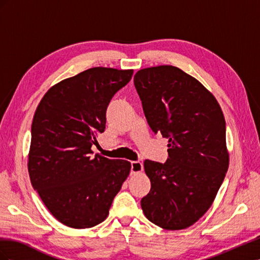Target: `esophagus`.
Masks as SVG:
<instances>
[{
	"mask_svg": "<svg viewBox=\"0 0 260 260\" xmlns=\"http://www.w3.org/2000/svg\"><path fill=\"white\" fill-rule=\"evenodd\" d=\"M143 170V165L141 161H132L131 162V172L132 174H139Z\"/></svg>",
	"mask_w": 260,
	"mask_h": 260,
	"instance_id": "34e87169",
	"label": "esophagus"
}]
</instances>
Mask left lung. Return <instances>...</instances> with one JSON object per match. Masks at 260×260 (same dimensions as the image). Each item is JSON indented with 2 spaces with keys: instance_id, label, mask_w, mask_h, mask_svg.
Returning <instances> with one entry per match:
<instances>
[{
  "instance_id": "left-lung-1",
  "label": "left lung",
  "mask_w": 260,
  "mask_h": 260,
  "mask_svg": "<svg viewBox=\"0 0 260 260\" xmlns=\"http://www.w3.org/2000/svg\"><path fill=\"white\" fill-rule=\"evenodd\" d=\"M135 85L149 127L169 139L166 162L144 161L151 191L141 207L165 230L186 229L210 208L229 168L223 113L214 94L175 66L140 69Z\"/></svg>"
}]
</instances>
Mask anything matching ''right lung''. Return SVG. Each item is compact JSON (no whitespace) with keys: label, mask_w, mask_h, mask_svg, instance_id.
Returning <instances> with one entry per match:
<instances>
[{"label":"right lung","mask_w":260,"mask_h":260,"mask_svg":"<svg viewBox=\"0 0 260 260\" xmlns=\"http://www.w3.org/2000/svg\"><path fill=\"white\" fill-rule=\"evenodd\" d=\"M133 69L93 67L54 84L39 103L31 125V184L59 222L88 229L103 222L131 164L92 156L104 132L106 109Z\"/></svg>","instance_id":"1"}]
</instances>
